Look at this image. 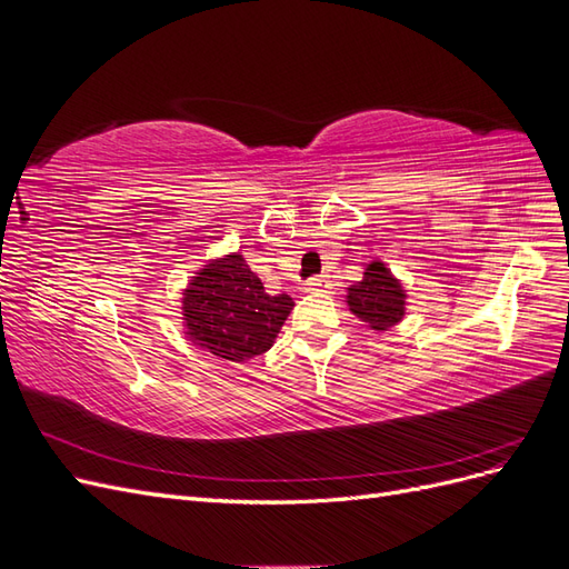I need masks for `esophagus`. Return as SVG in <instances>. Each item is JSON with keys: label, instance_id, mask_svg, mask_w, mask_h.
<instances>
[{"label": "esophagus", "instance_id": "34e87169", "mask_svg": "<svg viewBox=\"0 0 569 569\" xmlns=\"http://www.w3.org/2000/svg\"><path fill=\"white\" fill-rule=\"evenodd\" d=\"M327 289H332V282L327 278H313L306 282V291H327Z\"/></svg>", "mask_w": 569, "mask_h": 569}]
</instances>
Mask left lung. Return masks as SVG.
<instances>
[{
  "label": "left lung",
  "mask_w": 569,
  "mask_h": 569,
  "mask_svg": "<svg viewBox=\"0 0 569 569\" xmlns=\"http://www.w3.org/2000/svg\"><path fill=\"white\" fill-rule=\"evenodd\" d=\"M347 303L356 318L368 322L377 332L389 330L406 313L403 287L382 261L368 263L363 280L349 287Z\"/></svg>",
  "instance_id": "obj_1"
}]
</instances>
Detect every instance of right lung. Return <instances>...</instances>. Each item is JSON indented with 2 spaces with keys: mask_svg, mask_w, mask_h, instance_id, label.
<instances>
[{
  "mask_svg": "<svg viewBox=\"0 0 569 569\" xmlns=\"http://www.w3.org/2000/svg\"><path fill=\"white\" fill-rule=\"evenodd\" d=\"M291 297H270L242 253L203 266L182 299L187 337L218 358L244 363L266 353L284 325Z\"/></svg>",
  "mask_w": 569,
  "mask_h": 569,
  "instance_id": "1",
  "label": "right lung"
}]
</instances>
